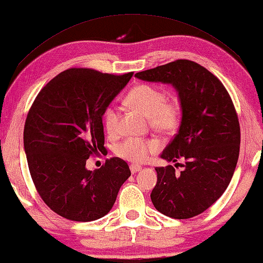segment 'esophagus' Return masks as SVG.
<instances>
[{"label": "esophagus", "instance_id": "34e87169", "mask_svg": "<svg viewBox=\"0 0 263 263\" xmlns=\"http://www.w3.org/2000/svg\"><path fill=\"white\" fill-rule=\"evenodd\" d=\"M141 169H142V167H141L140 165H134V164H132V165H130V171H132V174H137V172L141 171Z\"/></svg>", "mask_w": 263, "mask_h": 263}]
</instances>
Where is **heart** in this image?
<instances>
[{"instance_id":"1","label":"heart","mask_w":263,"mask_h":263,"mask_svg":"<svg viewBox=\"0 0 263 263\" xmlns=\"http://www.w3.org/2000/svg\"><path fill=\"white\" fill-rule=\"evenodd\" d=\"M127 102L135 109L140 110L149 118L150 126L155 132L162 135H170L180 123V107L175 100H166L165 93L153 85L143 84L133 88L127 96ZM103 124L108 134L115 135L120 129V111L114 105H110L103 113ZM160 145L155 140H144L129 137L118 144L115 153L123 160L143 163L149 155L157 152Z\"/></svg>"}]
</instances>
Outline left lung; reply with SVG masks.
Masks as SVG:
<instances>
[{
    "label": "left lung",
    "instance_id": "8db88e82",
    "mask_svg": "<svg viewBox=\"0 0 263 263\" xmlns=\"http://www.w3.org/2000/svg\"><path fill=\"white\" fill-rule=\"evenodd\" d=\"M171 84L177 89L182 122L161 157L176 163L157 166L152 201L158 212L174 219L203 213L221 197L233 177L240 152V124L233 101L216 76L199 64L178 59L135 74Z\"/></svg>",
    "mask_w": 263,
    "mask_h": 263
}]
</instances>
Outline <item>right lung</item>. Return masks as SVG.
I'll use <instances>...</instances> for the list:
<instances>
[{
  "label": "right lung",
  "mask_w": 263,
  "mask_h": 263,
  "mask_svg": "<svg viewBox=\"0 0 263 263\" xmlns=\"http://www.w3.org/2000/svg\"><path fill=\"white\" fill-rule=\"evenodd\" d=\"M133 74L68 68L41 89L29 109L23 140L30 175L44 203L63 218L106 216L130 176L119 157L94 171L86 161L105 149L102 115Z\"/></svg>",
  "instance_id": "add662e5"
}]
</instances>
